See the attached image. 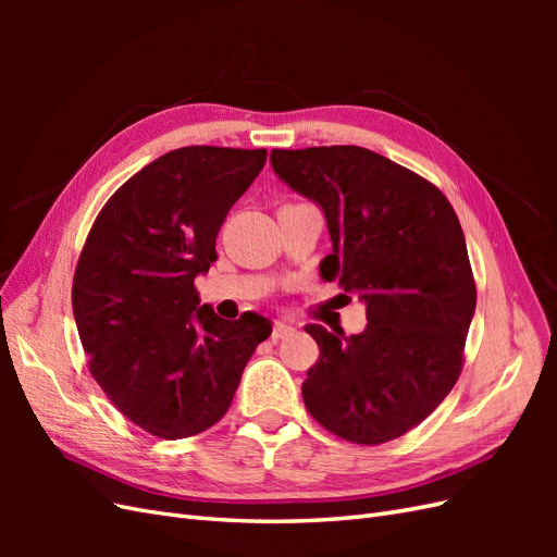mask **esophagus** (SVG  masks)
Returning <instances> with one entry per match:
<instances>
[{"label": "esophagus", "mask_w": 557, "mask_h": 557, "mask_svg": "<svg viewBox=\"0 0 557 557\" xmlns=\"http://www.w3.org/2000/svg\"><path fill=\"white\" fill-rule=\"evenodd\" d=\"M295 334V327L293 325H288V323H274V330H272V339L274 342H278V339H288V336H293Z\"/></svg>", "instance_id": "obj_1"}]
</instances>
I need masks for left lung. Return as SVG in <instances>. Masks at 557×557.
<instances>
[{"mask_svg":"<svg viewBox=\"0 0 557 557\" xmlns=\"http://www.w3.org/2000/svg\"><path fill=\"white\" fill-rule=\"evenodd\" d=\"M274 174L323 211L320 276L356 293L367 327L307 325L320 358L301 383L309 413L352 444H383L453 391L476 309L467 244L432 183L360 146L272 150Z\"/></svg>","mask_w":557,"mask_h":557,"instance_id":"obj_1","label":"left lung"}]
</instances>
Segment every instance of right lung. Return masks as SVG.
I'll return each instance as SVG.
<instances>
[{"mask_svg":"<svg viewBox=\"0 0 557 557\" xmlns=\"http://www.w3.org/2000/svg\"><path fill=\"white\" fill-rule=\"evenodd\" d=\"M264 160V148L170 150L117 188L83 246L72 309L90 372L117 411L160 440L218 423L272 334L269 318L223 320L195 290Z\"/></svg>","mask_w":557,"mask_h":557,"instance_id":"add662e5","label":"right lung"}]
</instances>
